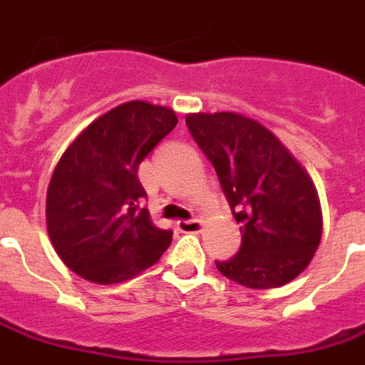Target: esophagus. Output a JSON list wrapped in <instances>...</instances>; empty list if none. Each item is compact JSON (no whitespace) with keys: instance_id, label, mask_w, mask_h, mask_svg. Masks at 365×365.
<instances>
[{"instance_id":"1","label":"esophagus","mask_w":365,"mask_h":365,"mask_svg":"<svg viewBox=\"0 0 365 365\" xmlns=\"http://www.w3.org/2000/svg\"><path fill=\"white\" fill-rule=\"evenodd\" d=\"M202 221L200 219H189V221H178V229L182 232H200L202 230Z\"/></svg>"}]
</instances>
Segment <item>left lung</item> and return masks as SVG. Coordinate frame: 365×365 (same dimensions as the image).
<instances>
[{
	"label": "left lung",
	"mask_w": 365,
	"mask_h": 365,
	"mask_svg": "<svg viewBox=\"0 0 365 365\" xmlns=\"http://www.w3.org/2000/svg\"><path fill=\"white\" fill-rule=\"evenodd\" d=\"M185 123L217 173L240 223L242 247L215 260L225 277L274 289L307 268L322 236V212L309 174L259 121L236 112L187 114Z\"/></svg>",
	"instance_id": "1"
}]
</instances>
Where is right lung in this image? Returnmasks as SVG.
I'll use <instances>...</instances> for the list:
<instances>
[{"label":"right lung","instance_id":"1","mask_svg":"<svg viewBox=\"0 0 365 365\" xmlns=\"http://www.w3.org/2000/svg\"><path fill=\"white\" fill-rule=\"evenodd\" d=\"M178 123L174 110L129 101L71 142L46 192V229L65 266L112 285L153 266L173 242L140 208L138 165Z\"/></svg>","mask_w":365,"mask_h":365}]
</instances>
